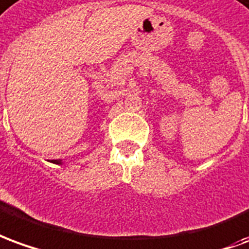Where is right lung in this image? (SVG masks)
Returning a JSON list of instances; mask_svg holds the SVG:
<instances>
[{
    "label": "right lung",
    "instance_id": "1",
    "mask_svg": "<svg viewBox=\"0 0 249 249\" xmlns=\"http://www.w3.org/2000/svg\"><path fill=\"white\" fill-rule=\"evenodd\" d=\"M53 163H56V165H61V163H63V162H61V160H53Z\"/></svg>",
    "mask_w": 249,
    "mask_h": 249
}]
</instances>
